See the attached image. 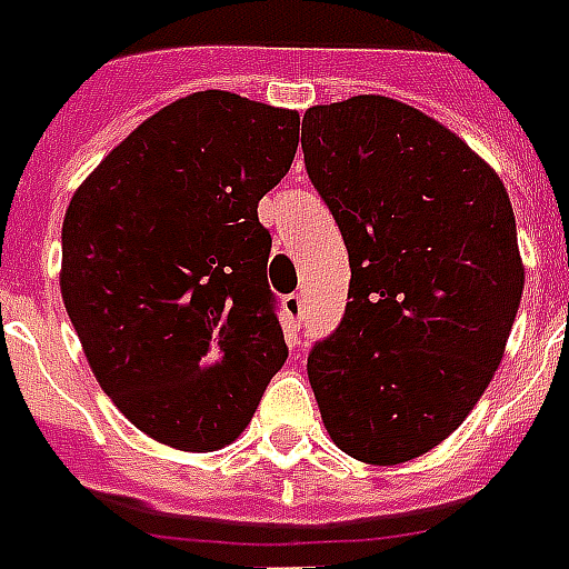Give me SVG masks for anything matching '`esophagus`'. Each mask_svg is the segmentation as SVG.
Segmentation results:
<instances>
[{"label":"esophagus","instance_id":"esophagus-1","mask_svg":"<svg viewBox=\"0 0 569 569\" xmlns=\"http://www.w3.org/2000/svg\"><path fill=\"white\" fill-rule=\"evenodd\" d=\"M283 315L289 327L300 329V323H303V298H300V295H289V298L283 300Z\"/></svg>","mask_w":569,"mask_h":569}]
</instances>
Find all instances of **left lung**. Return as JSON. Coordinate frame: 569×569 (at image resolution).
<instances>
[{
	"label": "left lung",
	"mask_w": 569,
	"mask_h": 569,
	"mask_svg": "<svg viewBox=\"0 0 569 569\" xmlns=\"http://www.w3.org/2000/svg\"><path fill=\"white\" fill-rule=\"evenodd\" d=\"M300 147L341 228V327L309 352V385L343 455H428L480 402L523 295L500 176L460 136L381 94L309 107Z\"/></svg>",
	"instance_id": "1"
}]
</instances>
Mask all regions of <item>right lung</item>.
<instances>
[{
  "instance_id": "right-lung-1",
  "label": "right lung",
  "mask_w": 569,
  "mask_h": 569,
  "mask_svg": "<svg viewBox=\"0 0 569 569\" xmlns=\"http://www.w3.org/2000/svg\"><path fill=\"white\" fill-rule=\"evenodd\" d=\"M300 114L193 92L150 114L74 190L60 292L103 393L179 451L231 446L283 367L257 204Z\"/></svg>"
}]
</instances>
